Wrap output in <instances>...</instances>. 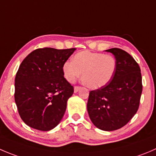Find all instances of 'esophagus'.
Here are the masks:
<instances>
[{
    "instance_id": "34e87169",
    "label": "esophagus",
    "mask_w": 156,
    "mask_h": 156,
    "mask_svg": "<svg viewBox=\"0 0 156 156\" xmlns=\"http://www.w3.org/2000/svg\"><path fill=\"white\" fill-rule=\"evenodd\" d=\"M80 88H81V87H78V86H75V87H74V92H75V93H77V92H78V90H80Z\"/></svg>"
}]
</instances>
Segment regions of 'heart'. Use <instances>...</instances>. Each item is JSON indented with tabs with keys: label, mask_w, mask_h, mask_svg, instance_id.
<instances>
[{
	"label": "heart",
	"mask_w": 156,
	"mask_h": 156,
	"mask_svg": "<svg viewBox=\"0 0 156 156\" xmlns=\"http://www.w3.org/2000/svg\"><path fill=\"white\" fill-rule=\"evenodd\" d=\"M116 69L114 56L90 51L77 53L73 61H66L62 68L65 78L69 82L74 83L82 75L83 80L92 89L107 85L113 78Z\"/></svg>",
	"instance_id": "obj_1"
}]
</instances>
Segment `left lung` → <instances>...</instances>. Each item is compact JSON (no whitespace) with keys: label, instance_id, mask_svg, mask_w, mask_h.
I'll return each instance as SVG.
<instances>
[{"label":"left lung","instance_id":"obj_1","mask_svg":"<svg viewBox=\"0 0 156 156\" xmlns=\"http://www.w3.org/2000/svg\"><path fill=\"white\" fill-rule=\"evenodd\" d=\"M114 55L116 69L111 81L89 94V117L101 130L113 131L126 124L137 112L143 90L141 70L133 58L117 48L105 50Z\"/></svg>","mask_w":156,"mask_h":156}]
</instances>
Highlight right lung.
<instances>
[{
    "instance_id": "obj_1",
    "label": "right lung",
    "mask_w": 156,
    "mask_h": 156,
    "mask_svg": "<svg viewBox=\"0 0 156 156\" xmlns=\"http://www.w3.org/2000/svg\"><path fill=\"white\" fill-rule=\"evenodd\" d=\"M75 49H38L22 62L15 78L14 99L27 126L49 131L60 123L74 92L64 78L63 65Z\"/></svg>"
}]
</instances>
